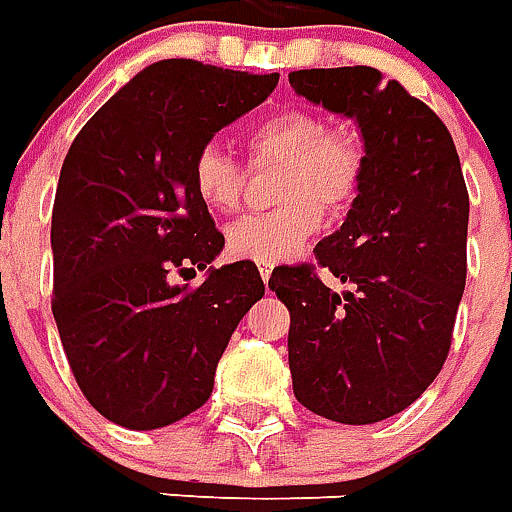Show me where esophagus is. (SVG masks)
Returning a JSON list of instances; mask_svg holds the SVG:
<instances>
[{"instance_id": "1", "label": "esophagus", "mask_w": 512, "mask_h": 512, "mask_svg": "<svg viewBox=\"0 0 512 512\" xmlns=\"http://www.w3.org/2000/svg\"><path fill=\"white\" fill-rule=\"evenodd\" d=\"M259 275H261V280L269 282V277H272V267H261V269H259Z\"/></svg>"}]
</instances>
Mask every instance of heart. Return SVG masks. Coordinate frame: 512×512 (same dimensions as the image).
<instances>
[{
  "instance_id": "b5f03b06",
  "label": "heart",
  "mask_w": 512,
  "mask_h": 512,
  "mask_svg": "<svg viewBox=\"0 0 512 512\" xmlns=\"http://www.w3.org/2000/svg\"><path fill=\"white\" fill-rule=\"evenodd\" d=\"M256 169L280 166L277 200L285 206L269 214L243 216L227 230V251L235 259L277 264L304 253L322 227V209L343 211L359 195L365 179V147L357 132L327 126L312 110L290 108L264 118L245 137ZM192 190L216 214L240 208L248 171L222 147H200L192 158Z\"/></svg>"
}]
</instances>
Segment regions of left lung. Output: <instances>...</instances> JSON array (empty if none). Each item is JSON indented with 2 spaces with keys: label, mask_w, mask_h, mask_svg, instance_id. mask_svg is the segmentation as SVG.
Instances as JSON below:
<instances>
[{
  "label": "left lung",
  "mask_w": 512,
  "mask_h": 512,
  "mask_svg": "<svg viewBox=\"0 0 512 512\" xmlns=\"http://www.w3.org/2000/svg\"><path fill=\"white\" fill-rule=\"evenodd\" d=\"M296 94L354 118L365 179L314 267L272 272L288 306L293 394L306 410L370 425L407 410L447 362L468 272V190L441 118L375 68H312L288 76Z\"/></svg>",
  "instance_id": "1"
}]
</instances>
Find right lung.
Instances as JSON below:
<instances>
[{"label":"right lung","mask_w":512,"mask_h":512,"mask_svg":"<svg viewBox=\"0 0 512 512\" xmlns=\"http://www.w3.org/2000/svg\"><path fill=\"white\" fill-rule=\"evenodd\" d=\"M277 79L198 60L147 65L65 155L52 314L81 394L110 423L153 431L203 407L237 322L264 296L245 261L211 267L198 288L171 275H195L224 248L192 190V158Z\"/></svg>","instance_id":"1"}]
</instances>
